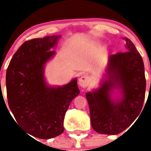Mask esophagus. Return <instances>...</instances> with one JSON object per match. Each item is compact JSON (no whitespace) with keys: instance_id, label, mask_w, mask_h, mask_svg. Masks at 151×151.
<instances>
[{"instance_id":"esophagus-1","label":"esophagus","mask_w":151,"mask_h":151,"mask_svg":"<svg viewBox=\"0 0 151 151\" xmlns=\"http://www.w3.org/2000/svg\"><path fill=\"white\" fill-rule=\"evenodd\" d=\"M89 82V77L86 75H83L82 76H81V78L78 80V85L81 86L82 88H86L88 85Z\"/></svg>"}]
</instances>
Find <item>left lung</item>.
<instances>
[{
  "instance_id": "obj_1",
  "label": "left lung",
  "mask_w": 151,
  "mask_h": 151,
  "mask_svg": "<svg viewBox=\"0 0 151 151\" xmlns=\"http://www.w3.org/2000/svg\"><path fill=\"white\" fill-rule=\"evenodd\" d=\"M127 51L110 55L100 87L86 93L91 126L100 134L121 133L138 116L146 90L145 66L134 44L127 38ZM115 90L117 99L113 97Z\"/></svg>"
}]
</instances>
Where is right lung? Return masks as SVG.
<instances>
[{
    "label": "right lung",
    "mask_w": 151,
    "mask_h": 151,
    "mask_svg": "<svg viewBox=\"0 0 151 151\" xmlns=\"http://www.w3.org/2000/svg\"><path fill=\"white\" fill-rule=\"evenodd\" d=\"M61 35L47 36L24 42L12 57L6 74L8 104L17 124L41 139L62 134L64 116L79 94L77 78L63 86L47 84L45 64L55 55L50 49Z\"/></svg>",
    "instance_id": "right-lung-1"
}]
</instances>
